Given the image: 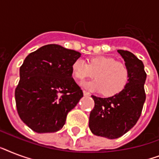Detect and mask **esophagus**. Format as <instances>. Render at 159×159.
Returning a JSON list of instances; mask_svg holds the SVG:
<instances>
[{
  "label": "esophagus",
  "mask_w": 159,
  "mask_h": 159,
  "mask_svg": "<svg viewBox=\"0 0 159 159\" xmlns=\"http://www.w3.org/2000/svg\"><path fill=\"white\" fill-rule=\"evenodd\" d=\"M83 95H84V96H90V93L89 92H86V91H83Z\"/></svg>",
  "instance_id": "1"
}]
</instances>
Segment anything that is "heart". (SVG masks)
<instances>
[{"instance_id": "obj_1", "label": "heart", "mask_w": 159, "mask_h": 159, "mask_svg": "<svg viewBox=\"0 0 159 159\" xmlns=\"http://www.w3.org/2000/svg\"><path fill=\"white\" fill-rule=\"evenodd\" d=\"M75 78L83 81L94 76L96 79L83 83L91 92H102L106 97H112L123 92L130 77L129 67L125 63L111 57H93L86 62L78 58L72 65Z\"/></svg>"}]
</instances>
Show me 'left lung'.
I'll return each mask as SVG.
<instances>
[{"label": "left lung", "instance_id": "1", "mask_svg": "<svg viewBox=\"0 0 159 159\" xmlns=\"http://www.w3.org/2000/svg\"><path fill=\"white\" fill-rule=\"evenodd\" d=\"M129 67L130 77L123 92L107 98L92 96L95 106L89 117V128L95 135L117 139L135 125L146 99V72L143 62L126 50H118Z\"/></svg>", "mask_w": 159, "mask_h": 159}]
</instances>
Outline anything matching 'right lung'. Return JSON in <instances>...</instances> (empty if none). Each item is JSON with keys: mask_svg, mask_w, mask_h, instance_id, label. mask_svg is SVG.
I'll use <instances>...</instances> for the list:
<instances>
[{"mask_svg": "<svg viewBox=\"0 0 159 159\" xmlns=\"http://www.w3.org/2000/svg\"><path fill=\"white\" fill-rule=\"evenodd\" d=\"M80 57L79 52L48 44L25 57L15 97L20 118L32 130H60L68 112L83 97L72 77V63Z\"/></svg>", "mask_w": 159, "mask_h": 159, "instance_id": "right-lung-1", "label": "right lung"}]
</instances>
